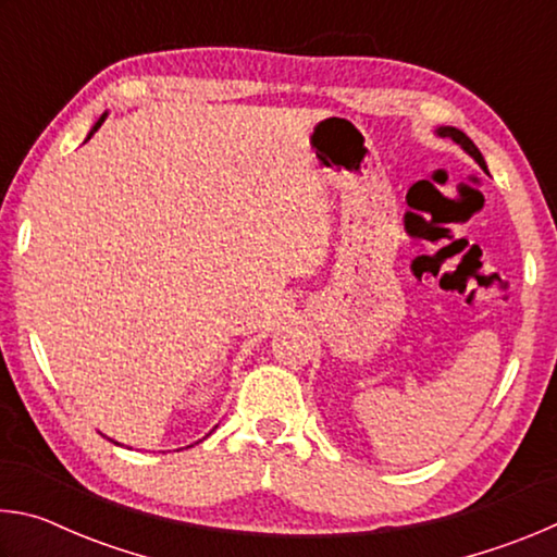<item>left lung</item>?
Listing matches in <instances>:
<instances>
[{"mask_svg":"<svg viewBox=\"0 0 557 557\" xmlns=\"http://www.w3.org/2000/svg\"><path fill=\"white\" fill-rule=\"evenodd\" d=\"M435 135H440V137H447V139H451V143L455 145H459L461 149H465V152L474 159V162L484 169L486 172V162H484V157H482V152H479L476 149V145L471 143V139L465 135V132L461 129H457V127H449V125H442V127H437L435 129Z\"/></svg>","mask_w":557,"mask_h":557,"instance_id":"obj_1","label":"left lung"}]
</instances>
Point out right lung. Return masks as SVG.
Segmentation results:
<instances>
[{"mask_svg": "<svg viewBox=\"0 0 557 557\" xmlns=\"http://www.w3.org/2000/svg\"><path fill=\"white\" fill-rule=\"evenodd\" d=\"M106 117H108V112H102V115H100V120L96 122V125H92V127H90V132H88V139H90L92 135H96V132L100 129V125H102V122H106ZM112 442H115V440H112ZM115 445H120V442H115Z\"/></svg>", "mask_w": 557, "mask_h": 557, "instance_id": "right-lung-1", "label": "right lung"}]
</instances>
